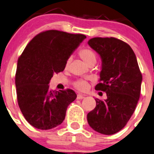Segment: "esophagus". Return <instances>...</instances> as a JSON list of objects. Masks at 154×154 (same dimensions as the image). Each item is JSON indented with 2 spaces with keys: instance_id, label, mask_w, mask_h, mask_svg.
I'll return each mask as SVG.
<instances>
[{
  "instance_id": "obj_1",
  "label": "esophagus",
  "mask_w": 154,
  "mask_h": 154,
  "mask_svg": "<svg viewBox=\"0 0 154 154\" xmlns=\"http://www.w3.org/2000/svg\"><path fill=\"white\" fill-rule=\"evenodd\" d=\"M84 98V96L82 94H77V100H82V99Z\"/></svg>"
}]
</instances>
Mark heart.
Here are the masks:
<instances>
[{
  "label": "heart",
  "mask_w": 154,
  "mask_h": 154,
  "mask_svg": "<svg viewBox=\"0 0 154 154\" xmlns=\"http://www.w3.org/2000/svg\"><path fill=\"white\" fill-rule=\"evenodd\" d=\"M79 55L81 57V59L88 66L90 65V64H95V63L97 61V55H96L94 51L92 49H90V48H82L79 51ZM70 61V58H67L65 62L66 68L68 67ZM74 87L77 90H80V91H86V90H88L89 87H90V84L85 80H78L74 83Z\"/></svg>",
  "instance_id": "heart-1"
}]
</instances>
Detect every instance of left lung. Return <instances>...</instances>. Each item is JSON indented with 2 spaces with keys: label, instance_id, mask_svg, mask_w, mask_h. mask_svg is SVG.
Wrapping results in <instances>:
<instances>
[{
  "label": "left lung",
  "instance_id": "left-lung-1",
  "mask_svg": "<svg viewBox=\"0 0 154 154\" xmlns=\"http://www.w3.org/2000/svg\"><path fill=\"white\" fill-rule=\"evenodd\" d=\"M88 44L102 58L100 83L95 90L106 92L107 99H95L97 106L87 114V122L96 131L113 134L126 125L135 110L142 74L135 54L125 42L114 37H96Z\"/></svg>",
  "mask_w": 154,
  "mask_h": 154
}]
</instances>
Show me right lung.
Returning a JSON list of instances; mask_svg holds the SVG:
<instances>
[{"instance_id":"1","label":"right lung","mask_w":154,"mask_h":154,"mask_svg":"<svg viewBox=\"0 0 154 154\" xmlns=\"http://www.w3.org/2000/svg\"><path fill=\"white\" fill-rule=\"evenodd\" d=\"M86 38L58 30L37 34L17 61L15 75L19 107L26 120L41 130H48L64 120L67 106L75 100L74 90H51L49 81L54 74L64 70L65 62Z\"/></svg>"}]
</instances>
